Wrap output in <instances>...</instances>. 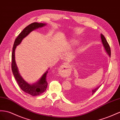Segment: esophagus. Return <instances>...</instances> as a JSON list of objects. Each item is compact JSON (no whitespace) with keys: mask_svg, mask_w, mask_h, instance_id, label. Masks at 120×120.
Returning a JSON list of instances; mask_svg holds the SVG:
<instances>
[{"mask_svg":"<svg viewBox=\"0 0 120 120\" xmlns=\"http://www.w3.org/2000/svg\"><path fill=\"white\" fill-rule=\"evenodd\" d=\"M67 68V66L66 64H63V65L60 67V71L61 72H63L64 70H65Z\"/></svg>","mask_w":120,"mask_h":120,"instance_id":"obj_1","label":"esophagus"}]
</instances>
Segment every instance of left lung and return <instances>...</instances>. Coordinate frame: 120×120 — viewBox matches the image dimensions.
Listing matches in <instances>:
<instances>
[{
    "instance_id": "8db88e82",
    "label": "left lung",
    "mask_w": 120,
    "mask_h": 120,
    "mask_svg": "<svg viewBox=\"0 0 120 120\" xmlns=\"http://www.w3.org/2000/svg\"><path fill=\"white\" fill-rule=\"evenodd\" d=\"M101 41H102V42L104 48H105V50L106 52L109 55V56L110 57V55H111V51H110V48L109 47V45L108 44V42H107L106 38H105V37H104V36L103 34H101ZM99 87H98L96 89H95L92 90L91 93H92V95H93L94 93H95V92L98 89V88H99ZM73 96H74V95H73L72 94L70 93L69 94L68 97L70 98H72V97H73Z\"/></svg>"
}]
</instances>
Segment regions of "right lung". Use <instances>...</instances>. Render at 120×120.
Masks as SVG:
<instances>
[{"label": "right lung", "mask_w": 120, "mask_h": 120, "mask_svg": "<svg viewBox=\"0 0 120 120\" xmlns=\"http://www.w3.org/2000/svg\"><path fill=\"white\" fill-rule=\"evenodd\" d=\"M45 25V24L34 22L29 24L28 26L26 27L15 39L13 48V51H12L11 70L14 77L21 89L25 93L32 96H38L45 91L48 84L47 81V75L48 71H46V72L44 73V75L41 76V79L36 83L32 85L28 84V82L24 81V79L20 75L18 71V67L16 65V61H15V51L17 46L20 44L22 39L25 38L27 35H28L30 32H31L33 30L38 28L39 27H42Z\"/></svg>", "instance_id": "add662e5"}]
</instances>
